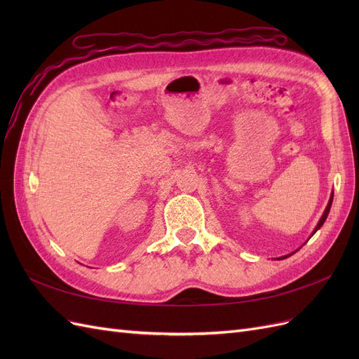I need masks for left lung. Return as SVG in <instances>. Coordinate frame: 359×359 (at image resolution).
Returning a JSON list of instances; mask_svg holds the SVG:
<instances>
[{
	"label": "left lung",
	"mask_w": 359,
	"mask_h": 359,
	"mask_svg": "<svg viewBox=\"0 0 359 359\" xmlns=\"http://www.w3.org/2000/svg\"><path fill=\"white\" fill-rule=\"evenodd\" d=\"M332 199H334V191L331 193V198H330V201H328V205H327V208H325V211H323V214H322V217H320V220H319V223H318V226L314 227V231L311 232V235L310 236H313L314 233H316L320 227H322V224L325 223V220H327V217H328V214H330V210H331V205H332ZM295 253V252H293ZM293 253H290V255H286V256H281V257H278V259H286V257H289V256H292Z\"/></svg>",
	"instance_id": "1"
}]
</instances>
